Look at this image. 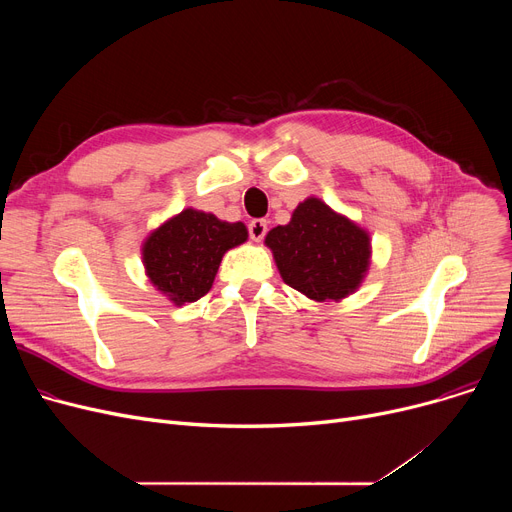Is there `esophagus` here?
I'll use <instances>...</instances> for the list:
<instances>
[{"label": "esophagus", "instance_id": "esophagus-1", "mask_svg": "<svg viewBox=\"0 0 512 512\" xmlns=\"http://www.w3.org/2000/svg\"><path fill=\"white\" fill-rule=\"evenodd\" d=\"M265 232H267V222H265V220H251V224H249V234H251V238H253L255 242L263 240Z\"/></svg>", "mask_w": 512, "mask_h": 512}]
</instances>
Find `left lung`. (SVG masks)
<instances>
[{"mask_svg": "<svg viewBox=\"0 0 512 512\" xmlns=\"http://www.w3.org/2000/svg\"><path fill=\"white\" fill-rule=\"evenodd\" d=\"M282 280L313 301H338L357 290L369 267V236L324 201L309 197L286 226L267 232Z\"/></svg>", "mask_w": 512, "mask_h": 512, "instance_id": "left-lung-1", "label": "left lung"}]
</instances>
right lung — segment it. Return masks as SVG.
Instances as JSON below:
<instances>
[{
  "label": "right lung",
  "mask_w": 512,
  "mask_h": 512,
  "mask_svg": "<svg viewBox=\"0 0 512 512\" xmlns=\"http://www.w3.org/2000/svg\"><path fill=\"white\" fill-rule=\"evenodd\" d=\"M247 236L242 222L230 224L213 213L184 209L145 240L147 276L172 303H195L209 292L224 253Z\"/></svg>",
  "instance_id": "1"
}]
</instances>
